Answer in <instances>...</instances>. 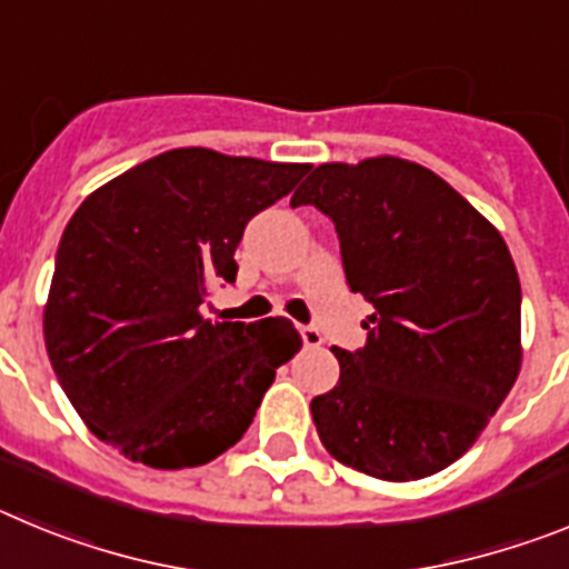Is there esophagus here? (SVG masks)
Segmentation results:
<instances>
[{"label":"esophagus","mask_w":569,"mask_h":569,"mask_svg":"<svg viewBox=\"0 0 569 569\" xmlns=\"http://www.w3.org/2000/svg\"><path fill=\"white\" fill-rule=\"evenodd\" d=\"M299 333H301V341H305V347H319L321 345V333L316 328H310V325H301Z\"/></svg>","instance_id":"1"}]
</instances>
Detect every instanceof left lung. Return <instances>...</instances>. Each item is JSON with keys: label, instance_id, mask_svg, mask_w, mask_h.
Segmentation results:
<instances>
[{"label": "left lung", "instance_id": "1", "mask_svg": "<svg viewBox=\"0 0 569 569\" xmlns=\"http://www.w3.org/2000/svg\"><path fill=\"white\" fill-rule=\"evenodd\" d=\"M290 204L333 219L347 284L376 308L361 350L333 347L339 385L310 401L321 445L373 479L445 470L519 379L521 284L505 239L399 156L319 164Z\"/></svg>", "mask_w": 569, "mask_h": 569}]
</instances>
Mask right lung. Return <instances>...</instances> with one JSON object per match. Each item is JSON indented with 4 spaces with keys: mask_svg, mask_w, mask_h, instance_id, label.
<instances>
[{
    "mask_svg": "<svg viewBox=\"0 0 569 569\" xmlns=\"http://www.w3.org/2000/svg\"><path fill=\"white\" fill-rule=\"evenodd\" d=\"M310 164L176 148L79 204L57 250L44 347L79 419L156 470L199 467L244 436L301 347L293 321H210L202 301L236 281L244 224Z\"/></svg>",
    "mask_w": 569,
    "mask_h": 569,
    "instance_id": "obj_1",
    "label": "right lung"
}]
</instances>
